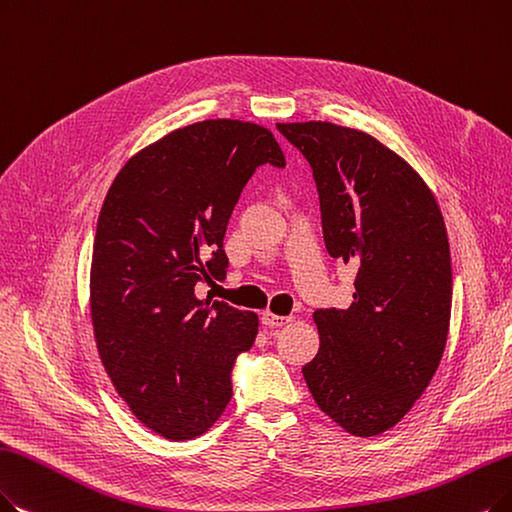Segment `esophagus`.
Returning <instances> with one entry per match:
<instances>
[{"label": "esophagus", "mask_w": 512, "mask_h": 512, "mask_svg": "<svg viewBox=\"0 0 512 512\" xmlns=\"http://www.w3.org/2000/svg\"><path fill=\"white\" fill-rule=\"evenodd\" d=\"M294 317H281V315H273V313H264L262 315V325L264 327H281V325H285V323H290Z\"/></svg>", "instance_id": "1"}]
</instances>
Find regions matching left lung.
<instances>
[{
	"label": "left lung",
	"mask_w": 512,
	"mask_h": 512,
	"mask_svg": "<svg viewBox=\"0 0 512 512\" xmlns=\"http://www.w3.org/2000/svg\"><path fill=\"white\" fill-rule=\"evenodd\" d=\"M319 193L325 248L355 269L349 309H317L319 353L302 367L319 410L374 437L433 380L452 313V260L433 193L374 136L327 121L277 124Z\"/></svg>",
	"instance_id": "1"
}]
</instances>
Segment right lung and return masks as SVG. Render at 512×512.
<instances>
[{
    "label": "right lung",
    "mask_w": 512,
    "mask_h": 512,
    "mask_svg": "<svg viewBox=\"0 0 512 512\" xmlns=\"http://www.w3.org/2000/svg\"><path fill=\"white\" fill-rule=\"evenodd\" d=\"M285 168L273 134L235 119L174 130L136 153L102 203L90 309L117 393L157 435L195 439L233 395V367L258 317L199 300L197 283L229 269L224 233L256 168Z\"/></svg>",
    "instance_id": "right-lung-1"
}]
</instances>
